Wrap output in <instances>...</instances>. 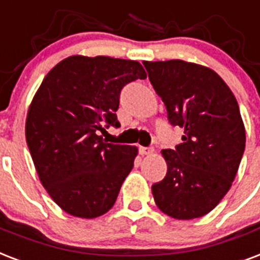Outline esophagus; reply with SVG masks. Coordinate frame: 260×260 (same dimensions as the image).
Instances as JSON below:
<instances>
[{
  "label": "esophagus",
  "mask_w": 260,
  "mask_h": 260,
  "mask_svg": "<svg viewBox=\"0 0 260 260\" xmlns=\"http://www.w3.org/2000/svg\"><path fill=\"white\" fill-rule=\"evenodd\" d=\"M154 152L153 148H144V146H140V153L142 156H148V154H152Z\"/></svg>",
  "instance_id": "1"
}]
</instances>
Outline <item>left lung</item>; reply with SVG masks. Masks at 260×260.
I'll use <instances>...</instances> for the list:
<instances>
[{
	"mask_svg": "<svg viewBox=\"0 0 260 260\" xmlns=\"http://www.w3.org/2000/svg\"><path fill=\"white\" fill-rule=\"evenodd\" d=\"M166 104L171 124L184 128L182 144L161 150L167 175L152 186L154 202L176 220L198 218L228 192L245 148L239 104L225 81L191 62H144Z\"/></svg>",
	"mask_w": 260,
	"mask_h": 260,
	"instance_id": "8db88e82",
	"label": "left lung"
}]
</instances>
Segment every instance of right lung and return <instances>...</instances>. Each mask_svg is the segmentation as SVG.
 I'll return each mask as SVG.
<instances>
[{
  "mask_svg": "<svg viewBox=\"0 0 260 260\" xmlns=\"http://www.w3.org/2000/svg\"><path fill=\"white\" fill-rule=\"evenodd\" d=\"M146 72L137 61L72 55L54 66L32 99L25 138L36 172L62 210L96 218L116 201L138 149L99 136L119 126L120 90Z\"/></svg>",
  "mask_w": 260,
  "mask_h": 260,
  "instance_id": "1",
  "label": "right lung"
}]
</instances>
